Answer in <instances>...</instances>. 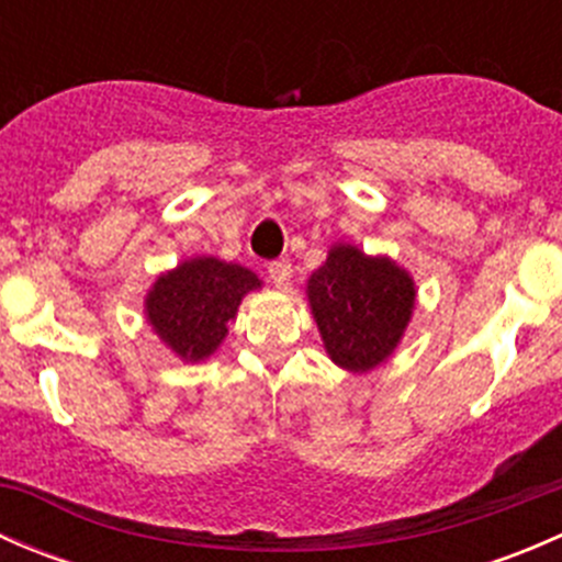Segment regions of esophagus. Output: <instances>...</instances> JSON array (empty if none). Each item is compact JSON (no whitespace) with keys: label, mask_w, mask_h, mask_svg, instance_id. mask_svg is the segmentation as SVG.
<instances>
[{"label":"esophagus","mask_w":562,"mask_h":562,"mask_svg":"<svg viewBox=\"0 0 562 562\" xmlns=\"http://www.w3.org/2000/svg\"><path fill=\"white\" fill-rule=\"evenodd\" d=\"M291 263L288 260H274V263H269V280L274 282L277 288H288L291 285Z\"/></svg>","instance_id":"1"}]
</instances>
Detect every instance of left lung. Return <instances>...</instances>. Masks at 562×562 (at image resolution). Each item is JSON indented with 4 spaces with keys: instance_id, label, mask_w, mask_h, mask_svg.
<instances>
[{
    "instance_id": "obj_1",
    "label": "left lung",
    "mask_w": 562,
    "mask_h": 562,
    "mask_svg": "<svg viewBox=\"0 0 562 562\" xmlns=\"http://www.w3.org/2000/svg\"><path fill=\"white\" fill-rule=\"evenodd\" d=\"M307 302L328 359L361 375L400 348L416 307V282L389 255L337 241L310 274Z\"/></svg>"
}]
</instances>
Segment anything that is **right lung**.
Segmentation results:
<instances>
[{"mask_svg": "<svg viewBox=\"0 0 562 562\" xmlns=\"http://www.w3.org/2000/svg\"><path fill=\"white\" fill-rule=\"evenodd\" d=\"M263 280L241 263L195 255L162 271L144 299V315L160 342L184 364L217 353L247 293Z\"/></svg>", "mask_w": 562, "mask_h": 562, "instance_id": "add662e5", "label": "right lung"}]
</instances>
